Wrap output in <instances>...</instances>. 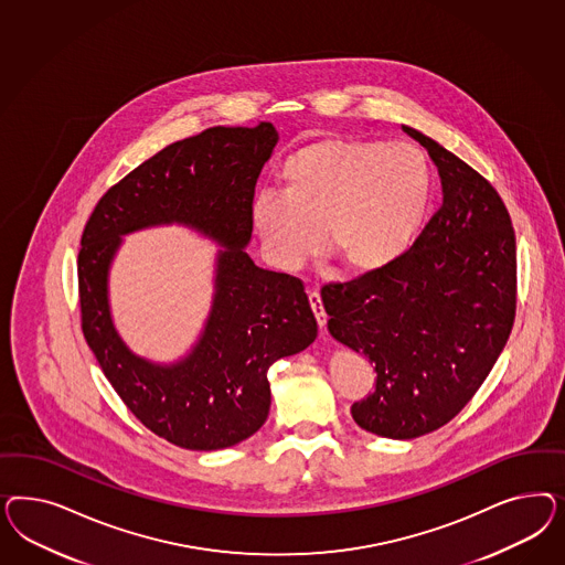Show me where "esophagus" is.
<instances>
[{"label": "esophagus", "mask_w": 565, "mask_h": 565, "mask_svg": "<svg viewBox=\"0 0 565 565\" xmlns=\"http://www.w3.org/2000/svg\"><path fill=\"white\" fill-rule=\"evenodd\" d=\"M308 300H310V308H312V312L317 317V323H319V327H326L327 315L326 308H323V300H321V294L315 290L308 291Z\"/></svg>", "instance_id": "obj_1"}]
</instances>
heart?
<instances>
[{
    "instance_id": "b5f03b06",
    "label": "heart",
    "mask_w": 565,
    "mask_h": 565,
    "mask_svg": "<svg viewBox=\"0 0 565 565\" xmlns=\"http://www.w3.org/2000/svg\"><path fill=\"white\" fill-rule=\"evenodd\" d=\"M281 192L260 194L253 225L281 269H298L321 244L348 271L369 274L402 257L425 222L433 170L411 142L321 138L281 168Z\"/></svg>"
}]
</instances>
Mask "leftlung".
Returning <instances> with one entry per match:
<instances>
[{"instance_id":"1","label":"left lung","mask_w":565,"mask_h":565,"mask_svg":"<svg viewBox=\"0 0 565 565\" xmlns=\"http://www.w3.org/2000/svg\"><path fill=\"white\" fill-rule=\"evenodd\" d=\"M439 170L444 203L394 263L321 288L329 333L375 364L359 427L414 439L447 425L491 373L515 319V234L479 171L411 126Z\"/></svg>"}]
</instances>
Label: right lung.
<instances>
[{
	"instance_id": "add662e5",
	"label": "right lung",
	"mask_w": 565,
	"mask_h": 565,
	"mask_svg": "<svg viewBox=\"0 0 565 565\" xmlns=\"http://www.w3.org/2000/svg\"><path fill=\"white\" fill-rule=\"evenodd\" d=\"M277 130L206 128L130 171L99 199L81 238L78 298L86 343L121 402L170 444L213 451L239 444L267 420L275 360L317 338L305 284L260 269L246 255L257 178ZM184 222L226 246L204 335L186 360L154 365L120 342L108 312L106 275L124 233Z\"/></svg>"
}]
</instances>
